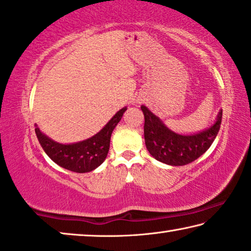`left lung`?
I'll return each mask as SVG.
<instances>
[{
    "label": "left lung",
    "mask_w": 251,
    "mask_h": 251,
    "mask_svg": "<svg viewBox=\"0 0 251 251\" xmlns=\"http://www.w3.org/2000/svg\"><path fill=\"white\" fill-rule=\"evenodd\" d=\"M144 115V140L147 149L152 157L164 164L183 166L198 159L209 149L221 128L220 111L216 123L209 128L195 135H181L168 129L157 116L142 105Z\"/></svg>",
    "instance_id": "obj_1"
}]
</instances>
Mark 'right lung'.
<instances>
[{
  "label": "right lung",
  "mask_w": 251,
  "mask_h": 251,
  "mask_svg": "<svg viewBox=\"0 0 251 251\" xmlns=\"http://www.w3.org/2000/svg\"><path fill=\"white\" fill-rule=\"evenodd\" d=\"M126 108H123L112 117L98 134L85 141L73 144L54 142L44 135L36 127L35 133L45 153L60 167L76 173H87L99 167L107 157L110 147L111 133L121 121Z\"/></svg>",
  "instance_id": "right-lung-1"
}]
</instances>
